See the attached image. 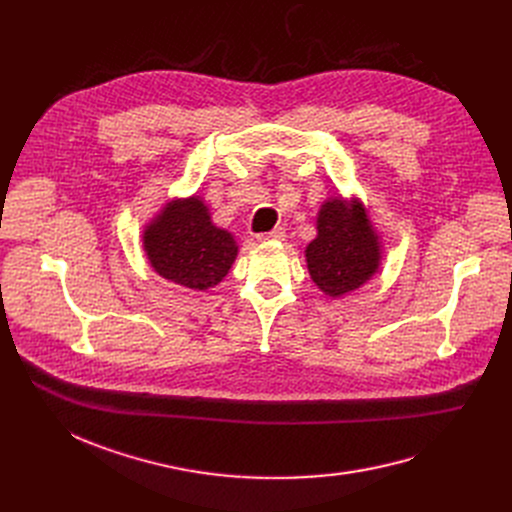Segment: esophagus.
<instances>
[{
	"mask_svg": "<svg viewBox=\"0 0 512 512\" xmlns=\"http://www.w3.org/2000/svg\"><path fill=\"white\" fill-rule=\"evenodd\" d=\"M284 236H286V232H284L282 228H274V230H270V232L259 234L257 238H259V240H282Z\"/></svg>",
	"mask_w": 512,
	"mask_h": 512,
	"instance_id": "1",
	"label": "esophagus"
}]
</instances>
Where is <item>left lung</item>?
Listing matches in <instances>:
<instances>
[{
	"mask_svg": "<svg viewBox=\"0 0 512 512\" xmlns=\"http://www.w3.org/2000/svg\"><path fill=\"white\" fill-rule=\"evenodd\" d=\"M305 259L311 280L334 299L378 274L382 245L365 207L340 195L324 201L317 213V236L307 245Z\"/></svg>",
	"mask_w": 512,
	"mask_h": 512,
	"instance_id": "obj_1",
	"label": "left lung"
}]
</instances>
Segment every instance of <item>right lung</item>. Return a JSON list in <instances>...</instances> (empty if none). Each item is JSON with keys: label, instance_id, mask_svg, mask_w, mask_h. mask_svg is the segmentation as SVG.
<instances>
[{"label": "right lung", "instance_id": "obj_1", "mask_svg": "<svg viewBox=\"0 0 512 512\" xmlns=\"http://www.w3.org/2000/svg\"><path fill=\"white\" fill-rule=\"evenodd\" d=\"M143 249L161 278L193 290L218 286L238 255L234 236L211 222L197 195L166 203L145 226Z\"/></svg>", "mask_w": 512, "mask_h": 512}]
</instances>
